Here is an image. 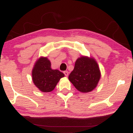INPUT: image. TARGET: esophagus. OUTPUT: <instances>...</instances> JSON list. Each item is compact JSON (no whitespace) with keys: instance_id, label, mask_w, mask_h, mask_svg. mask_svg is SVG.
<instances>
[{"instance_id":"34e87169","label":"esophagus","mask_w":133,"mask_h":133,"mask_svg":"<svg viewBox=\"0 0 133 133\" xmlns=\"http://www.w3.org/2000/svg\"><path fill=\"white\" fill-rule=\"evenodd\" d=\"M64 75L65 76H68V75H69V72L67 71H64Z\"/></svg>"}]
</instances>
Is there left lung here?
<instances>
[{
	"label": "left lung",
	"instance_id": "obj_1",
	"mask_svg": "<svg viewBox=\"0 0 133 133\" xmlns=\"http://www.w3.org/2000/svg\"><path fill=\"white\" fill-rule=\"evenodd\" d=\"M100 77L99 69L94 59L81 57L76 61L69 79L80 92H88L96 88Z\"/></svg>",
	"mask_w": 133,
	"mask_h": 133
}]
</instances>
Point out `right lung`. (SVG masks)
Returning <instances> with one entry per match:
<instances>
[{
    "label": "right lung",
    "instance_id": "obj_1",
    "mask_svg": "<svg viewBox=\"0 0 133 133\" xmlns=\"http://www.w3.org/2000/svg\"><path fill=\"white\" fill-rule=\"evenodd\" d=\"M51 62L46 57H41L36 62L32 70L34 84L42 92H51L54 89L64 74L58 70L52 69Z\"/></svg>",
    "mask_w": 133,
    "mask_h": 133
}]
</instances>
